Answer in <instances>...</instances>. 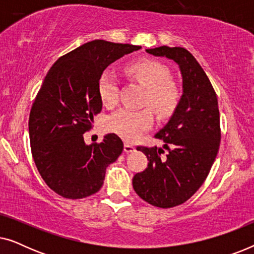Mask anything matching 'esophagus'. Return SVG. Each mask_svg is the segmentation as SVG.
Masks as SVG:
<instances>
[{
    "instance_id": "esophagus-1",
    "label": "esophagus",
    "mask_w": 254,
    "mask_h": 254,
    "mask_svg": "<svg viewBox=\"0 0 254 254\" xmlns=\"http://www.w3.org/2000/svg\"><path fill=\"white\" fill-rule=\"evenodd\" d=\"M124 151L126 152V154H129V152L135 151V147H134V145L129 144V143H125V145H124Z\"/></svg>"
}]
</instances>
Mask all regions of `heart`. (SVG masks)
Segmentation results:
<instances>
[{
	"label": "heart",
	"instance_id": "heart-1",
	"mask_svg": "<svg viewBox=\"0 0 254 254\" xmlns=\"http://www.w3.org/2000/svg\"><path fill=\"white\" fill-rule=\"evenodd\" d=\"M126 72L130 77L147 88L145 104L159 117H169L176 110L180 99L179 89L170 81V71L164 64L154 59H140L130 62L126 67ZM118 78L114 72L105 70L100 75L98 92L102 103L112 107L118 103ZM152 125V114L149 110L117 111L107 120V128L125 138L134 141L142 131L147 130Z\"/></svg>",
	"mask_w": 254,
	"mask_h": 254
}]
</instances>
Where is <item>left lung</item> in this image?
I'll use <instances>...</instances> for the list:
<instances>
[{
	"instance_id": "8db88e82",
	"label": "left lung",
	"mask_w": 254,
	"mask_h": 254,
	"mask_svg": "<svg viewBox=\"0 0 254 254\" xmlns=\"http://www.w3.org/2000/svg\"><path fill=\"white\" fill-rule=\"evenodd\" d=\"M154 57L172 60L179 67L183 95L156 137L162 148L138 147L148 158V168L133 178L141 199L159 208H171L190 199L206 180L220 147L217 97L199 62L183 47L161 46L145 50Z\"/></svg>"
}]
</instances>
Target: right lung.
<instances>
[{
  "label": "right lung",
  "mask_w": 254,
  "mask_h": 254,
  "mask_svg": "<svg viewBox=\"0 0 254 254\" xmlns=\"http://www.w3.org/2000/svg\"><path fill=\"white\" fill-rule=\"evenodd\" d=\"M140 48L92 40L61 57L47 72L31 109L29 134L38 171L59 195L82 199L98 192L107 165L123 152L124 143L116 134L90 145L83 135L102 111L100 75L118 59Z\"/></svg>",
  "instance_id": "obj_1"
}]
</instances>
